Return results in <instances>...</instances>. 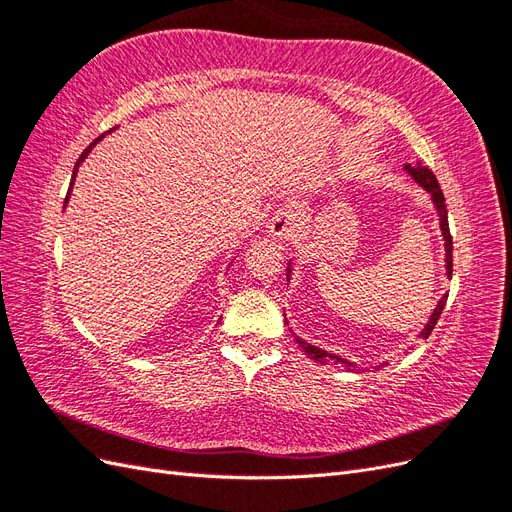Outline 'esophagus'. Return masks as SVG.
Returning <instances> with one entry per match:
<instances>
[{
	"instance_id": "1",
	"label": "esophagus",
	"mask_w": 512,
	"mask_h": 512,
	"mask_svg": "<svg viewBox=\"0 0 512 512\" xmlns=\"http://www.w3.org/2000/svg\"><path fill=\"white\" fill-rule=\"evenodd\" d=\"M294 228H297V215H294V209L290 205L277 207V211L273 213V218L269 220L271 237L286 241V239L292 237Z\"/></svg>"
}]
</instances>
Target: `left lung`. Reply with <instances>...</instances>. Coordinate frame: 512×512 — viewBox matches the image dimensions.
Instances as JSON below:
<instances>
[{
    "instance_id": "left-lung-1",
    "label": "left lung",
    "mask_w": 512,
    "mask_h": 512,
    "mask_svg": "<svg viewBox=\"0 0 512 512\" xmlns=\"http://www.w3.org/2000/svg\"><path fill=\"white\" fill-rule=\"evenodd\" d=\"M406 170H408V173L414 177V181H416V183H421L423 188L431 194V198H433V205H436V209H438V215H440V228H442L444 245H446V273H448V277H451V275H453V237H451V230H448V213H446L444 194H442V190H440V183H438L436 175H433L427 166H421V162H418L416 166L406 164ZM444 305H446V294H444V297L438 301L436 309H433V314H431L429 322L425 324V329H423L421 337H429V335H431V331L436 329V324H438V320H440V314H442ZM297 344L303 348V352H305L307 356H312V359H314V361H318V363H329V361H335V363H344V365L352 367V363H348V361H344V359H339V356H333V354H329V352H324V350H320V348H316V346H312V344H307V342H303V339H299V337H297Z\"/></svg>"
}]
</instances>
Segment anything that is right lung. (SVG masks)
I'll use <instances>...</instances> for the list:
<instances>
[{"instance_id": "obj_1", "label": "right lung", "mask_w": 512, "mask_h": 512, "mask_svg": "<svg viewBox=\"0 0 512 512\" xmlns=\"http://www.w3.org/2000/svg\"><path fill=\"white\" fill-rule=\"evenodd\" d=\"M100 138H102V136H98V138H96V141H94V143H91V145H89V147H87V149H85V151L81 153V158H79V160H76V164H74V170H72V181H70V188H68V196H70V190H72V183H74V177H76V170H79V164H81V162H83V160L87 158V153L91 151V147H94V145H96V143L100 141ZM66 200H68V198H66Z\"/></svg>"}]
</instances>
